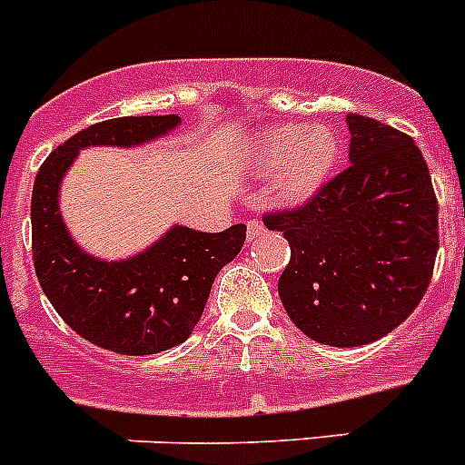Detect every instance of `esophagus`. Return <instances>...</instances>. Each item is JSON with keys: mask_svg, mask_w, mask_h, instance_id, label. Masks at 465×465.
<instances>
[{"mask_svg": "<svg viewBox=\"0 0 465 465\" xmlns=\"http://www.w3.org/2000/svg\"><path fill=\"white\" fill-rule=\"evenodd\" d=\"M262 232H265V225L261 223V221H249V223H246V237H249V242L252 240H256V237H261Z\"/></svg>", "mask_w": 465, "mask_h": 465, "instance_id": "obj_1", "label": "esophagus"}]
</instances>
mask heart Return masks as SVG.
<instances>
[{
	"instance_id": "obj_1",
	"label": "heart",
	"mask_w": 465,
	"mask_h": 465,
	"mask_svg": "<svg viewBox=\"0 0 465 465\" xmlns=\"http://www.w3.org/2000/svg\"><path fill=\"white\" fill-rule=\"evenodd\" d=\"M246 155L258 172H277L272 188L279 203L300 204L328 179L340 143L335 133L323 125L286 123L258 133Z\"/></svg>"
}]
</instances>
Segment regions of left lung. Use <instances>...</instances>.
Instances as JSON below:
<instances>
[{
  "instance_id": "8db88e82",
  "label": "left lung",
  "mask_w": 465,
  "mask_h": 465,
  "mask_svg": "<svg viewBox=\"0 0 465 465\" xmlns=\"http://www.w3.org/2000/svg\"><path fill=\"white\" fill-rule=\"evenodd\" d=\"M351 165L302 207L265 216L291 244L279 298L307 338L375 342L424 298L438 256V200L412 137L349 114Z\"/></svg>"
}]
</instances>
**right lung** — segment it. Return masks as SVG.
I'll use <instances>...</instances> for the list:
<instances>
[{
  "label": "right lung",
  "instance_id": "obj_1",
  "mask_svg": "<svg viewBox=\"0 0 465 465\" xmlns=\"http://www.w3.org/2000/svg\"><path fill=\"white\" fill-rule=\"evenodd\" d=\"M179 123L176 114L94 123L57 146L35 179L32 256L41 289L72 331L116 354L146 356L182 344L203 316L216 274L242 252L246 225L223 232L172 225L137 256L104 261L69 235L60 186L88 146L133 149L165 137Z\"/></svg>",
  "mask_w": 465,
  "mask_h": 465
}]
</instances>
